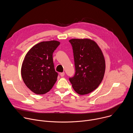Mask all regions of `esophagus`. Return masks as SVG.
Returning <instances> with one entry per match:
<instances>
[{
	"mask_svg": "<svg viewBox=\"0 0 133 133\" xmlns=\"http://www.w3.org/2000/svg\"><path fill=\"white\" fill-rule=\"evenodd\" d=\"M60 75H61V77H63V76H64V75H65V72H61V73H60Z\"/></svg>",
	"mask_w": 133,
	"mask_h": 133,
	"instance_id": "esophagus-1",
	"label": "esophagus"
}]
</instances>
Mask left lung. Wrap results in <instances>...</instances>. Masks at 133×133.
<instances>
[{"label": "left lung", "mask_w": 133, "mask_h": 133, "mask_svg": "<svg viewBox=\"0 0 133 133\" xmlns=\"http://www.w3.org/2000/svg\"><path fill=\"white\" fill-rule=\"evenodd\" d=\"M75 66L74 76L69 78L74 90L84 95L96 89L103 79L105 60L97 44L89 38L71 39Z\"/></svg>", "instance_id": "8db88e82"}]
</instances>
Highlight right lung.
<instances>
[{
  "label": "right lung",
  "mask_w": 133,
  "mask_h": 133,
  "mask_svg": "<svg viewBox=\"0 0 133 133\" xmlns=\"http://www.w3.org/2000/svg\"><path fill=\"white\" fill-rule=\"evenodd\" d=\"M60 44L56 41L42 42L34 46L23 61L21 74L26 86L38 95L48 92L57 79L52 54Z\"/></svg>",
  "instance_id": "1"
}]
</instances>
